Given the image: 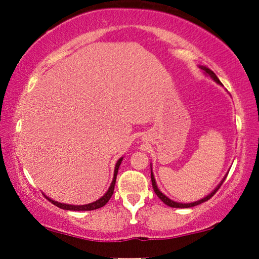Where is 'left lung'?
<instances>
[{"mask_svg":"<svg viewBox=\"0 0 259 259\" xmlns=\"http://www.w3.org/2000/svg\"><path fill=\"white\" fill-rule=\"evenodd\" d=\"M200 68L202 69V71H203L205 74H207V75H209L210 77H211L214 82L218 83V84H222V82L219 81V78L216 76V74H214V73L211 71V69H209L208 67H204V66H200ZM151 169H152V168H151ZM226 176H227V175H226ZM226 176H225L224 178H223V181L218 184V186H217L216 188H214V190H213L211 193H210V194H208L207 196H205V198L201 199V200H199V201H195V202H191V203H179V202H176V201L170 200V199L168 198V196H165V195L163 194V193H162V192L159 190V188H157L155 178H154V175H153V171H151L152 185H153V190H154L155 194H156L157 196H159V199L162 201V202L165 203L166 205H169V207H172V208H191V207H195V205L203 203V202H205V201H208L209 199H211L214 193H216V192L219 190V187L222 186V184L224 183Z\"/></svg>","mask_w":259,"mask_h":259,"instance_id":"1","label":"left lung"}]
</instances>
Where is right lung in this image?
I'll return each instance as SVG.
<instances>
[{"label": "right lung", "mask_w": 259, "mask_h": 259, "mask_svg": "<svg viewBox=\"0 0 259 259\" xmlns=\"http://www.w3.org/2000/svg\"><path fill=\"white\" fill-rule=\"evenodd\" d=\"M122 160H123V157H120L119 160H117L116 164H115V169H114V177H113V181H112V184L111 186H109L108 191L105 193V194L100 198L99 200L95 201V202L93 203H89V204H83V205H74V204H65V203H60V202H57V201H54L50 198H48V196H46V198L50 201L51 203H54L55 205H57V207H59L61 209L64 210H73V211H87V210H95V209H98V208H102L104 207L105 204H106L109 199H111V196L113 195V192H114V186H115V182H116V175H117V171H119V166L121 164Z\"/></svg>", "instance_id": "obj_1"}]
</instances>
